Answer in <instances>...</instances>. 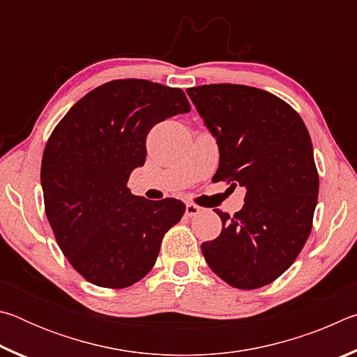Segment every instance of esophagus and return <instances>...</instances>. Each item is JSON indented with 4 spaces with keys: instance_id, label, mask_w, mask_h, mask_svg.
<instances>
[{
    "instance_id": "34e87169",
    "label": "esophagus",
    "mask_w": 357,
    "mask_h": 357,
    "mask_svg": "<svg viewBox=\"0 0 357 357\" xmlns=\"http://www.w3.org/2000/svg\"><path fill=\"white\" fill-rule=\"evenodd\" d=\"M200 206H197V204H193V203H187L185 204V215L187 217H193V215H197V214H200Z\"/></svg>"
}]
</instances>
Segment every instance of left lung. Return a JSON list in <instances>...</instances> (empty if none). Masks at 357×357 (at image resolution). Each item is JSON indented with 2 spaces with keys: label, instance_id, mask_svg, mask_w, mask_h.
<instances>
[{
  "label": "left lung",
  "instance_id": "8db88e82",
  "mask_svg": "<svg viewBox=\"0 0 357 357\" xmlns=\"http://www.w3.org/2000/svg\"><path fill=\"white\" fill-rule=\"evenodd\" d=\"M187 94L219 144L213 179L247 190L233 217L215 209L222 231L202 244L204 259L234 288L269 285L312 231L319 179L309 130L291 105L263 89L219 83Z\"/></svg>",
  "mask_w": 357,
  "mask_h": 357
}]
</instances>
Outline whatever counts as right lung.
I'll return each mask as SVG.
<instances>
[{
  "label": "right lung",
  "instance_id": "add662e5",
  "mask_svg": "<svg viewBox=\"0 0 357 357\" xmlns=\"http://www.w3.org/2000/svg\"><path fill=\"white\" fill-rule=\"evenodd\" d=\"M190 112L183 89L142 78L100 84L53 129L40 165L45 214L78 274L119 289L146 275L185 204L132 195L128 181L146 159L157 123Z\"/></svg>",
  "mask_w": 357,
  "mask_h": 357
}]
</instances>
